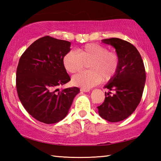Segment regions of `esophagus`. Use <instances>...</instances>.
I'll return each instance as SVG.
<instances>
[{
	"label": "esophagus",
	"mask_w": 161,
	"mask_h": 161,
	"mask_svg": "<svg viewBox=\"0 0 161 161\" xmlns=\"http://www.w3.org/2000/svg\"><path fill=\"white\" fill-rule=\"evenodd\" d=\"M89 91H90V89H83V88L80 89L81 92H88Z\"/></svg>",
	"instance_id": "34e87169"
}]
</instances>
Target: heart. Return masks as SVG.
Returning a JSON list of instances; mask_svg holds the SVG:
<instances>
[{"instance_id":"b5f03b06","label":"heart","mask_w":161,"mask_h":161,"mask_svg":"<svg viewBox=\"0 0 161 161\" xmlns=\"http://www.w3.org/2000/svg\"><path fill=\"white\" fill-rule=\"evenodd\" d=\"M65 69L75 74L89 64V72L74 76L72 82L83 89H90L101 81H108L115 77L120 66V58L115 52L109 51L105 46L89 43L78 51H69L63 59Z\"/></svg>"}]
</instances>
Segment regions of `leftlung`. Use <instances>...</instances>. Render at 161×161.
I'll return each mask as SVG.
<instances>
[{
  "instance_id": "1",
  "label": "left lung",
  "mask_w": 161,
  "mask_h": 161,
  "mask_svg": "<svg viewBox=\"0 0 161 161\" xmlns=\"http://www.w3.org/2000/svg\"><path fill=\"white\" fill-rule=\"evenodd\" d=\"M116 49L120 58L118 72L104 86L116 93H105V99L98 107L99 114L110 122L123 121L132 114L142 97L146 70L141 56L134 46L126 40L112 37L102 40Z\"/></svg>"
}]
</instances>
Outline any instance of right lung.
I'll list each match as a JSON object with an SVG mask.
<instances>
[{
	"label": "right lung",
	"mask_w": 161,
	"mask_h": 161,
	"mask_svg": "<svg viewBox=\"0 0 161 161\" xmlns=\"http://www.w3.org/2000/svg\"><path fill=\"white\" fill-rule=\"evenodd\" d=\"M70 45L66 40L42 37L30 45L19 60L16 71L19 99L29 114L42 123L63 119L80 92L76 86L58 89L70 81L63 63Z\"/></svg>",
	"instance_id": "right-lung-1"
}]
</instances>
